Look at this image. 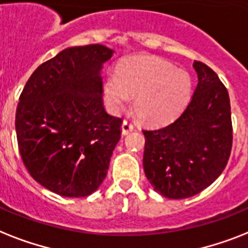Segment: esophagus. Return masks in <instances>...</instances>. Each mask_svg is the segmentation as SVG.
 <instances>
[{"instance_id":"34e87169","label":"esophagus","mask_w":248,"mask_h":248,"mask_svg":"<svg viewBox=\"0 0 248 248\" xmlns=\"http://www.w3.org/2000/svg\"><path fill=\"white\" fill-rule=\"evenodd\" d=\"M134 128H135V124H132L131 121L124 120V122H122V135L130 134L131 131L134 130Z\"/></svg>"}]
</instances>
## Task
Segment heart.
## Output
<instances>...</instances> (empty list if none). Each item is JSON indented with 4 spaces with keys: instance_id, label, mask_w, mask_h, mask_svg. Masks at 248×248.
Masks as SVG:
<instances>
[{
    "instance_id": "b5f03b06",
    "label": "heart",
    "mask_w": 248,
    "mask_h": 248,
    "mask_svg": "<svg viewBox=\"0 0 248 248\" xmlns=\"http://www.w3.org/2000/svg\"><path fill=\"white\" fill-rule=\"evenodd\" d=\"M191 90L188 74L152 56L124 58L116 74H108L103 82L104 102L110 112L117 113L134 96L139 118L152 124L176 117L188 103Z\"/></svg>"
}]
</instances>
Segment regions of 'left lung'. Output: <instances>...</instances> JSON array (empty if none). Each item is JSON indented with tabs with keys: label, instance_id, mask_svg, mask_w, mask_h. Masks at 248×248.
<instances>
[{
	"label": "left lung",
	"instance_id": "1",
	"mask_svg": "<svg viewBox=\"0 0 248 248\" xmlns=\"http://www.w3.org/2000/svg\"><path fill=\"white\" fill-rule=\"evenodd\" d=\"M196 89L182 113L163 127L144 130V172L168 199H187L209 187L224 170L232 150L228 92L218 75L195 61Z\"/></svg>",
	"mask_w": 248,
	"mask_h": 248
}]
</instances>
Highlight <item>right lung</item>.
I'll return each mask as SVG.
<instances>
[{"label": "right lung", "mask_w": 248, "mask_h": 248, "mask_svg": "<svg viewBox=\"0 0 248 248\" xmlns=\"http://www.w3.org/2000/svg\"><path fill=\"white\" fill-rule=\"evenodd\" d=\"M114 51L66 48L24 86L16 109L19 152L34 180L54 194L85 197L102 185L122 120L106 112L100 71Z\"/></svg>", "instance_id": "1"}]
</instances>
